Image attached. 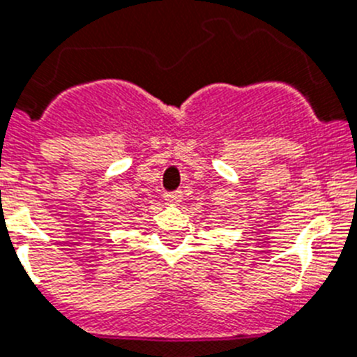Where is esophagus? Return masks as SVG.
<instances>
[{"label": "esophagus", "mask_w": 357, "mask_h": 357, "mask_svg": "<svg viewBox=\"0 0 357 357\" xmlns=\"http://www.w3.org/2000/svg\"><path fill=\"white\" fill-rule=\"evenodd\" d=\"M181 199H183L181 192H171V194H165V201L169 202V204H179Z\"/></svg>", "instance_id": "obj_1"}]
</instances>
